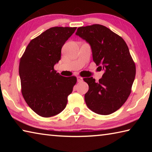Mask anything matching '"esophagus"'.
Here are the masks:
<instances>
[{
    "instance_id": "esophagus-1",
    "label": "esophagus",
    "mask_w": 152,
    "mask_h": 152,
    "mask_svg": "<svg viewBox=\"0 0 152 152\" xmlns=\"http://www.w3.org/2000/svg\"><path fill=\"white\" fill-rule=\"evenodd\" d=\"M77 81H78V82H82V78L80 76H77Z\"/></svg>"
}]
</instances>
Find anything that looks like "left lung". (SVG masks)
I'll return each instance as SVG.
<instances>
[{
  "instance_id": "8db88e82",
  "label": "left lung",
  "mask_w": 152,
  "mask_h": 152,
  "mask_svg": "<svg viewBox=\"0 0 152 152\" xmlns=\"http://www.w3.org/2000/svg\"><path fill=\"white\" fill-rule=\"evenodd\" d=\"M91 45L92 58L104 73L98 82L84 78L88 84L84 95L90 109L107 115L117 110L127 101L132 91L136 68L128 46L121 37L99 24L78 27L76 33Z\"/></svg>"
}]
</instances>
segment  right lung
Wrapping results in <instances>:
<instances>
[{
  "instance_id": "obj_1",
  "label": "right lung",
  "mask_w": 152,
  "mask_h": 152,
  "mask_svg": "<svg viewBox=\"0 0 152 152\" xmlns=\"http://www.w3.org/2000/svg\"><path fill=\"white\" fill-rule=\"evenodd\" d=\"M76 29L54 27L46 30L31 41L20 59L23 96L41 117H50L62 111L76 83L75 76H62L53 68L60 60L61 48Z\"/></svg>"
}]
</instances>
